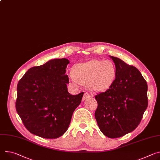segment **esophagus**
Here are the masks:
<instances>
[{"mask_svg":"<svg viewBox=\"0 0 160 160\" xmlns=\"http://www.w3.org/2000/svg\"><path fill=\"white\" fill-rule=\"evenodd\" d=\"M91 97H92V95L90 94H89V92H85V93H84V94H83V98H82V100L84 101V100H85L86 99L89 98H91Z\"/></svg>","mask_w":160,"mask_h":160,"instance_id":"34e87169","label":"esophagus"}]
</instances>
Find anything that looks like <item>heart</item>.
<instances>
[{
  "instance_id": "b5f03b06",
  "label": "heart",
  "mask_w": 160,
  "mask_h": 160,
  "mask_svg": "<svg viewBox=\"0 0 160 160\" xmlns=\"http://www.w3.org/2000/svg\"><path fill=\"white\" fill-rule=\"evenodd\" d=\"M116 77L115 64L109 60H91L73 67V71L69 73L71 83L78 87L87 83L94 91L103 92L109 89Z\"/></svg>"
}]
</instances>
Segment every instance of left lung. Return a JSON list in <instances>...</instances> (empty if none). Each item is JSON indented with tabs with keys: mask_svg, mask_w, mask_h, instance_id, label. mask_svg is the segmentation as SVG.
Instances as JSON below:
<instances>
[{
	"mask_svg": "<svg viewBox=\"0 0 160 160\" xmlns=\"http://www.w3.org/2000/svg\"><path fill=\"white\" fill-rule=\"evenodd\" d=\"M110 57L116 77L109 89L96 95L95 118L101 132L115 138L133 132L140 124L148 105V84L135 66Z\"/></svg>",
	"mask_w": 160,
	"mask_h": 160,
	"instance_id": "8db88e82",
	"label": "left lung"
}]
</instances>
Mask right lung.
<instances>
[{
	"label": "right lung",
	"instance_id": "add662e5",
	"mask_svg": "<svg viewBox=\"0 0 160 160\" xmlns=\"http://www.w3.org/2000/svg\"><path fill=\"white\" fill-rule=\"evenodd\" d=\"M69 63L65 58L50 60L30 68L19 80L16 109L31 133L57 138L67 131L83 95V92L71 95L68 91Z\"/></svg>",
	"mask_w": 160,
	"mask_h": 160
}]
</instances>
